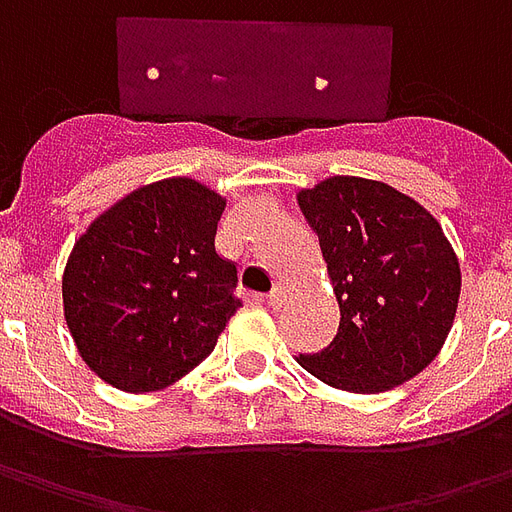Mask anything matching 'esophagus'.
<instances>
[{
	"label": "esophagus",
	"instance_id": "obj_1",
	"mask_svg": "<svg viewBox=\"0 0 512 512\" xmlns=\"http://www.w3.org/2000/svg\"><path fill=\"white\" fill-rule=\"evenodd\" d=\"M283 297H286V292H283V289H272V292L267 294V305H272V308H281Z\"/></svg>",
	"mask_w": 512,
	"mask_h": 512
}]
</instances>
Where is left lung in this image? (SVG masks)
Returning a JSON list of instances; mask_svg holds the SVG:
<instances>
[{
	"label": "left lung",
	"instance_id": "left-lung-1",
	"mask_svg": "<svg viewBox=\"0 0 512 512\" xmlns=\"http://www.w3.org/2000/svg\"><path fill=\"white\" fill-rule=\"evenodd\" d=\"M341 308L327 349L297 363L346 393H384L434 363L453 330L461 264L439 220L387 182L327 177L297 193Z\"/></svg>",
	"mask_w": 512,
	"mask_h": 512
}]
</instances>
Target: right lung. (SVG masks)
Segmentation results:
<instances>
[{
	"label": "right lung",
	"mask_w": 512,
	"mask_h": 512,
	"mask_svg": "<svg viewBox=\"0 0 512 512\" xmlns=\"http://www.w3.org/2000/svg\"><path fill=\"white\" fill-rule=\"evenodd\" d=\"M226 196L193 177L130 190L67 256L62 308L87 368L122 393H155L207 360L242 302L215 248Z\"/></svg>",
	"instance_id": "right-lung-1"
}]
</instances>
